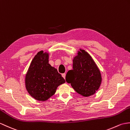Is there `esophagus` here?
Listing matches in <instances>:
<instances>
[{
	"instance_id": "esophagus-1",
	"label": "esophagus",
	"mask_w": 130,
	"mask_h": 130,
	"mask_svg": "<svg viewBox=\"0 0 130 130\" xmlns=\"http://www.w3.org/2000/svg\"><path fill=\"white\" fill-rule=\"evenodd\" d=\"M62 76L63 77V78H64V79H65V76H66V74H65V73H64V74H62Z\"/></svg>"
}]
</instances>
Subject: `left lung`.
<instances>
[{
	"label": "left lung",
	"mask_w": 130,
	"mask_h": 130,
	"mask_svg": "<svg viewBox=\"0 0 130 130\" xmlns=\"http://www.w3.org/2000/svg\"><path fill=\"white\" fill-rule=\"evenodd\" d=\"M73 60V70L66 75V81L75 91L85 97L94 94L101 83V73L91 56L80 49Z\"/></svg>",
	"instance_id": "1"
}]
</instances>
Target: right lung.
Listing matches in <instances>:
<instances>
[{
  "mask_svg": "<svg viewBox=\"0 0 130 130\" xmlns=\"http://www.w3.org/2000/svg\"><path fill=\"white\" fill-rule=\"evenodd\" d=\"M49 54L40 51L35 56L25 76L27 91L38 101H46L65 83L57 69L49 64Z\"/></svg>",
  "mask_w": 130,
  "mask_h": 130,
  "instance_id": "1",
  "label": "right lung"
}]
</instances>
